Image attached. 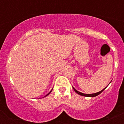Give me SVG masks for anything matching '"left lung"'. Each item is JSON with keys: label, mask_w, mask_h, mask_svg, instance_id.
<instances>
[{"label": "left lung", "mask_w": 124, "mask_h": 124, "mask_svg": "<svg viewBox=\"0 0 124 124\" xmlns=\"http://www.w3.org/2000/svg\"><path fill=\"white\" fill-rule=\"evenodd\" d=\"M110 83H111V82H110ZM106 87H105L104 89H103V90H101V91H100V92H97V93H92V94H85V93H81V92H78V90H76L75 89V88L73 87V89L74 90H75V92H76V93H78V94L80 95V96H85V97H96L97 96H98V95H99L101 93H102V92H103V91L106 89Z\"/></svg>", "instance_id": "left-lung-1"}]
</instances>
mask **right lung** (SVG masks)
Segmentation results:
<instances>
[{
  "instance_id": "right-lung-1",
  "label": "right lung",
  "mask_w": 124,
  "mask_h": 124,
  "mask_svg": "<svg viewBox=\"0 0 124 124\" xmlns=\"http://www.w3.org/2000/svg\"><path fill=\"white\" fill-rule=\"evenodd\" d=\"M52 90H51L50 91V92H49V93H48L47 94H46V96H44V97H46V96H48V95H49V94H50V93H51V92H52Z\"/></svg>"
}]
</instances>
